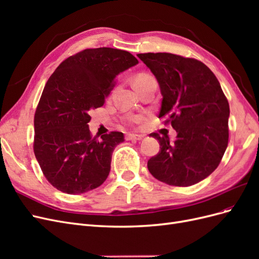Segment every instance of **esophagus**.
Returning a JSON list of instances; mask_svg holds the SVG:
<instances>
[{
  "instance_id": "34e87169",
  "label": "esophagus",
  "mask_w": 259,
  "mask_h": 259,
  "mask_svg": "<svg viewBox=\"0 0 259 259\" xmlns=\"http://www.w3.org/2000/svg\"><path fill=\"white\" fill-rule=\"evenodd\" d=\"M143 136L142 135H136V134H127L126 135V140H142Z\"/></svg>"
}]
</instances>
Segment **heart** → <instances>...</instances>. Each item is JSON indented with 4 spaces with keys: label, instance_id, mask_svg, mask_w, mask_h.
Returning <instances> with one entry per match:
<instances>
[{
    "label": "heart",
    "instance_id": "obj_1",
    "mask_svg": "<svg viewBox=\"0 0 259 259\" xmlns=\"http://www.w3.org/2000/svg\"><path fill=\"white\" fill-rule=\"evenodd\" d=\"M148 77H150V75H148V74H139V75L136 76V79H135L134 82H136V81H143V80H145V79H148ZM139 120H140L139 116L133 117V119H132L133 122H138Z\"/></svg>",
    "mask_w": 259,
    "mask_h": 259
}]
</instances>
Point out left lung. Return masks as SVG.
Returning a JSON list of instances; mask_svg holds the SVG:
<instances>
[{
    "label": "left lung",
    "mask_w": 259,
    "mask_h": 259,
    "mask_svg": "<svg viewBox=\"0 0 259 259\" xmlns=\"http://www.w3.org/2000/svg\"><path fill=\"white\" fill-rule=\"evenodd\" d=\"M137 56L159 83V117L177 132L173 143L156 133L159 153L148 161L151 175L169 186L200 183L217 168L228 146V100L217 77L203 62L169 53Z\"/></svg>",
    "instance_id": "8db88e82"
}]
</instances>
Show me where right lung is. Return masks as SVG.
<instances>
[{"instance_id":"obj_1","label":"right lung","mask_w":259,"mask_h":259,"mask_svg":"<svg viewBox=\"0 0 259 259\" xmlns=\"http://www.w3.org/2000/svg\"><path fill=\"white\" fill-rule=\"evenodd\" d=\"M138 60L126 51L84 50L55 70L43 90L34 115L35 158L56 189L80 194L103 185L114 148L123 133L92 137L90 111L105 104L117 74Z\"/></svg>"}]
</instances>
